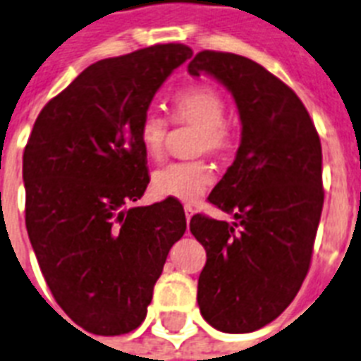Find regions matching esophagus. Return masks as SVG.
<instances>
[{"label":"esophagus","instance_id":"1","mask_svg":"<svg viewBox=\"0 0 361 361\" xmlns=\"http://www.w3.org/2000/svg\"><path fill=\"white\" fill-rule=\"evenodd\" d=\"M183 210H185V217H187V221H189V219H191V217H192V214H195V208L187 204L185 208H183Z\"/></svg>","mask_w":361,"mask_h":361}]
</instances>
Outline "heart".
Returning a JSON list of instances; mask_svg holds the SVG:
<instances>
[{
    "instance_id": "1",
    "label": "heart",
    "mask_w": 361,
    "mask_h": 361,
    "mask_svg": "<svg viewBox=\"0 0 361 361\" xmlns=\"http://www.w3.org/2000/svg\"><path fill=\"white\" fill-rule=\"evenodd\" d=\"M225 100L219 90L208 85H195L180 90L172 100V117L180 125L197 128L195 151L224 157L233 147V136L225 119ZM169 123L155 111H147L140 121L137 142L149 161H159L166 149ZM214 183V172L206 161L170 162L151 178V189L161 199L197 202Z\"/></svg>"
}]
</instances>
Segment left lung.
Segmentation results:
<instances>
[{
    "instance_id": "obj_1",
    "label": "left lung",
    "mask_w": 361,
    "mask_h": 361,
    "mask_svg": "<svg viewBox=\"0 0 361 361\" xmlns=\"http://www.w3.org/2000/svg\"><path fill=\"white\" fill-rule=\"evenodd\" d=\"M187 71L221 82L242 125L208 197L235 221L197 214L189 224L206 250L197 301L212 327L250 334L288 309L309 272L324 206L320 137L295 92L254 60L202 51Z\"/></svg>"
}]
</instances>
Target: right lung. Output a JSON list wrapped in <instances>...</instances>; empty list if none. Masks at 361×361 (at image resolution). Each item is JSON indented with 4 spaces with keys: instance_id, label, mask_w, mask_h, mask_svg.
I'll return each mask as SVG.
<instances>
[{
    "instance_id": "right-lung-1",
    "label": "right lung",
    "mask_w": 361,
    "mask_h": 361,
    "mask_svg": "<svg viewBox=\"0 0 361 361\" xmlns=\"http://www.w3.org/2000/svg\"><path fill=\"white\" fill-rule=\"evenodd\" d=\"M191 56L169 43L89 66L41 109L27 140V236L60 309L90 334H128L144 322L187 229L180 200L132 202L149 183L140 121Z\"/></svg>"
}]
</instances>
